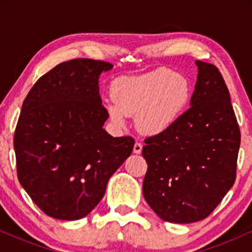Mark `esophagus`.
<instances>
[{
	"label": "esophagus",
	"instance_id": "obj_1",
	"mask_svg": "<svg viewBox=\"0 0 252 252\" xmlns=\"http://www.w3.org/2000/svg\"><path fill=\"white\" fill-rule=\"evenodd\" d=\"M142 152V143L141 142H136L134 146V153L135 154H140Z\"/></svg>",
	"mask_w": 252,
	"mask_h": 252
}]
</instances>
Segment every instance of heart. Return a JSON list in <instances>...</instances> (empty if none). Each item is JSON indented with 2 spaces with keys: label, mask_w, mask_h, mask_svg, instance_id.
Returning a JSON list of instances; mask_svg holds the SVG:
<instances>
[{
  "label": "heart",
  "mask_w": 252,
  "mask_h": 252,
  "mask_svg": "<svg viewBox=\"0 0 252 252\" xmlns=\"http://www.w3.org/2000/svg\"><path fill=\"white\" fill-rule=\"evenodd\" d=\"M115 99L105 108L112 122L122 126L136 115L138 130L158 135L176 122L189 99V86L178 73L160 67L135 77H123L112 88Z\"/></svg>",
  "instance_id": "b5f03b06"
}]
</instances>
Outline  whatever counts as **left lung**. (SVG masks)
<instances>
[{"mask_svg":"<svg viewBox=\"0 0 252 252\" xmlns=\"http://www.w3.org/2000/svg\"><path fill=\"white\" fill-rule=\"evenodd\" d=\"M190 106L166 131L144 140L143 195L164 221L205 219L236 180L241 130L221 73L196 60Z\"/></svg>","mask_w":252,"mask_h":252,"instance_id":"1","label":"left lung"}]
</instances>
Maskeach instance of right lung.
Here are the masks:
<instances>
[{
    "label": "right lung",
    "instance_id": "obj_1",
    "mask_svg": "<svg viewBox=\"0 0 252 252\" xmlns=\"http://www.w3.org/2000/svg\"><path fill=\"white\" fill-rule=\"evenodd\" d=\"M112 67L94 59L59 63L37 79L22 104L14 134L17 178L52 218L88 216L134 148L131 136L112 137L103 129L109 114L98 78Z\"/></svg>",
    "mask_w": 252,
    "mask_h": 252
}]
</instances>
